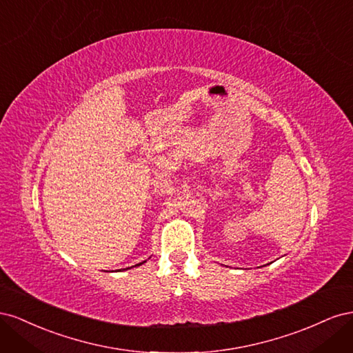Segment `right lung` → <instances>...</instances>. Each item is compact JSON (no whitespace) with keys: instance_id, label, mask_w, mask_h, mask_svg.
<instances>
[{"instance_id":"add662e5","label":"right lung","mask_w":353,"mask_h":353,"mask_svg":"<svg viewBox=\"0 0 353 353\" xmlns=\"http://www.w3.org/2000/svg\"><path fill=\"white\" fill-rule=\"evenodd\" d=\"M144 263V262H143ZM138 265H141V263H138ZM138 265H135V266H138Z\"/></svg>"}]
</instances>
